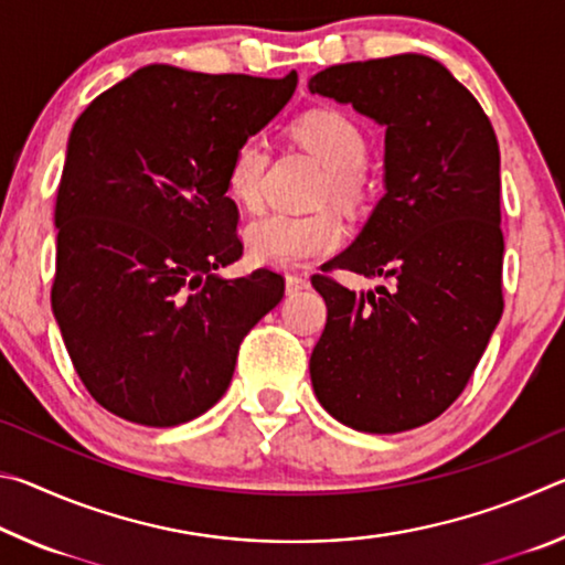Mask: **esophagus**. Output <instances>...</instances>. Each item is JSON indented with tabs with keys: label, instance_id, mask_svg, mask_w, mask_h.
Segmentation results:
<instances>
[{
	"label": "esophagus",
	"instance_id": "obj_1",
	"mask_svg": "<svg viewBox=\"0 0 565 565\" xmlns=\"http://www.w3.org/2000/svg\"><path fill=\"white\" fill-rule=\"evenodd\" d=\"M309 286H311V281L306 274H296V271L286 274V294H299L303 289H309Z\"/></svg>",
	"mask_w": 565,
	"mask_h": 565
}]
</instances>
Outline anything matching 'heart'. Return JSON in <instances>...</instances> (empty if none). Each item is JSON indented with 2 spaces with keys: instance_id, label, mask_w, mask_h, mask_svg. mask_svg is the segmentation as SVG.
I'll return each mask as SVG.
<instances>
[{
  "instance_id": "1",
  "label": "heart",
  "mask_w": 565,
  "mask_h": 565,
  "mask_svg": "<svg viewBox=\"0 0 565 565\" xmlns=\"http://www.w3.org/2000/svg\"><path fill=\"white\" fill-rule=\"evenodd\" d=\"M291 137L311 151L323 167L321 196L337 204H359L366 194L369 141L366 134L339 109H311L291 124ZM269 167V147L259 139H244L226 167V189L246 209L259 206L264 174ZM343 228L329 212L281 214L271 212L246 226V244L256 262L294 266L337 252Z\"/></svg>"
}]
</instances>
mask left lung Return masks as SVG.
Wrapping results in <instances>:
<instances>
[{
    "instance_id": "obj_1",
    "label": "left lung",
    "mask_w": 565,
    "mask_h": 565,
    "mask_svg": "<svg viewBox=\"0 0 565 565\" xmlns=\"http://www.w3.org/2000/svg\"><path fill=\"white\" fill-rule=\"evenodd\" d=\"M309 89L386 127V194L311 276L327 301L311 384L356 431H411L461 396L503 313L499 139L473 94L424 54L329 66ZM331 270L392 284L353 292Z\"/></svg>"
}]
</instances>
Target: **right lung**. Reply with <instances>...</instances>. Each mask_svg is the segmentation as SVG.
<instances>
[{
  "label": "right lung",
  "mask_w": 565,
  "mask_h": 565,
  "mask_svg": "<svg viewBox=\"0 0 565 565\" xmlns=\"http://www.w3.org/2000/svg\"><path fill=\"white\" fill-rule=\"evenodd\" d=\"M299 76L151 64L74 121L56 191L52 311L92 398L141 426L202 416L238 347L284 299V276L242 259L226 167L291 99Z\"/></svg>",
  "instance_id": "right-lung-1"
}]
</instances>
